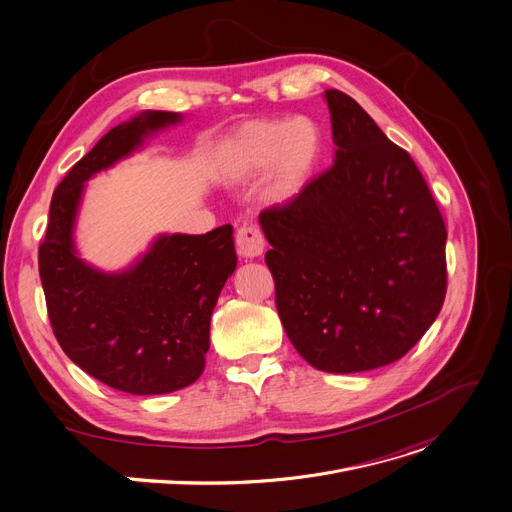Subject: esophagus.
Segmentation results:
<instances>
[{"label": "esophagus", "instance_id": "esophagus-1", "mask_svg": "<svg viewBox=\"0 0 512 512\" xmlns=\"http://www.w3.org/2000/svg\"><path fill=\"white\" fill-rule=\"evenodd\" d=\"M237 247H239V253L247 259L261 257L265 249V239L261 235V230L255 226H241L237 230Z\"/></svg>", "mask_w": 512, "mask_h": 512}]
</instances>
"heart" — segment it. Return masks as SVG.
<instances>
[{"instance_id":"heart-1","label":"heart","mask_w":512,"mask_h":512,"mask_svg":"<svg viewBox=\"0 0 512 512\" xmlns=\"http://www.w3.org/2000/svg\"><path fill=\"white\" fill-rule=\"evenodd\" d=\"M320 155V134L308 118L249 120L222 147L218 167L232 181L265 171L261 196L269 204H288L310 179Z\"/></svg>"}]
</instances>
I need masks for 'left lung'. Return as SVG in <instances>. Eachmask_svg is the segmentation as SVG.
I'll use <instances>...</instances> for the list:
<instances>
[{
	"instance_id": "left-lung-1",
	"label": "left lung",
	"mask_w": 512,
	"mask_h": 512,
	"mask_svg": "<svg viewBox=\"0 0 512 512\" xmlns=\"http://www.w3.org/2000/svg\"><path fill=\"white\" fill-rule=\"evenodd\" d=\"M324 100L333 167L259 224L288 339L312 367L357 374L404 357L435 322L447 230L410 155L343 91Z\"/></svg>"
}]
</instances>
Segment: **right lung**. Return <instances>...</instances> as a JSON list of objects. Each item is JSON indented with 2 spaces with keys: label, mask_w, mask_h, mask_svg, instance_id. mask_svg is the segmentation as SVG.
<instances>
[{
  "label": "right lung",
  "mask_w": 512,
  "mask_h": 512,
  "mask_svg": "<svg viewBox=\"0 0 512 512\" xmlns=\"http://www.w3.org/2000/svg\"><path fill=\"white\" fill-rule=\"evenodd\" d=\"M181 120L177 112L145 110L104 134L59 183L38 249L59 345L91 378L136 396L175 392L202 376L212 310L237 269L232 226L206 235H159L126 269L102 271L79 257L75 224L89 177Z\"/></svg>",
  "instance_id": "add662e5"
}]
</instances>
